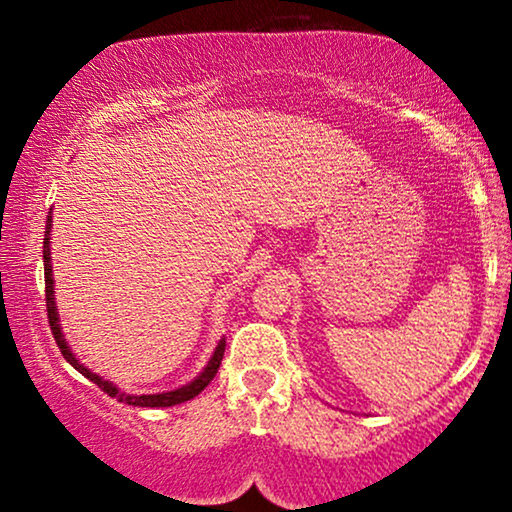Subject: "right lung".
Masks as SVG:
<instances>
[{
	"label": "right lung",
	"instance_id": "1",
	"mask_svg": "<svg viewBox=\"0 0 512 512\" xmlns=\"http://www.w3.org/2000/svg\"><path fill=\"white\" fill-rule=\"evenodd\" d=\"M50 231H52V216H48V223H45V238H43V264H45V303H48V320H50V330L55 334V342L60 346L62 356L67 358V363H72V366L79 370L84 378L91 380V383H96L101 387L103 392H108L110 397H115L117 402H125V404H132V407H175V404H182L187 402V399L197 397L199 392L207 387L211 380H214L216 370L221 366V358H223V351H226V339H221L219 344H216L214 354H211L209 363L204 366L202 373L197 375L195 380H190L187 385L178 387V390H170V392H156V395H127V392H120L117 390V385L110 383V380L101 378V375H96L93 370H88L84 363L79 361V358L74 356V351L69 349L67 339H64L62 334V327H60V315H57V303H55V279H52V257H50Z\"/></svg>",
	"mask_w": 512,
	"mask_h": 512
}]
</instances>
